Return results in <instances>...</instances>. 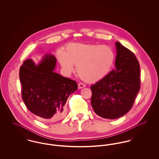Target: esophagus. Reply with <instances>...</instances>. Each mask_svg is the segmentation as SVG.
<instances>
[{"mask_svg": "<svg viewBox=\"0 0 159 159\" xmlns=\"http://www.w3.org/2000/svg\"><path fill=\"white\" fill-rule=\"evenodd\" d=\"M85 86H86V85L84 84H83V83H80L78 84V89H82V88H84Z\"/></svg>", "mask_w": 159, "mask_h": 159, "instance_id": "1", "label": "esophagus"}]
</instances>
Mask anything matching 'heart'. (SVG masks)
<instances>
[{
    "label": "heart",
    "mask_w": 159,
    "mask_h": 159,
    "mask_svg": "<svg viewBox=\"0 0 159 159\" xmlns=\"http://www.w3.org/2000/svg\"><path fill=\"white\" fill-rule=\"evenodd\" d=\"M62 67L70 73L76 65L80 77L89 82L103 78L113 64L114 53L107 45L72 43L66 47L65 51L58 53Z\"/></svg>",
    "instance_id": "1"
}]
</instances>
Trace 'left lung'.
I'll return each mask as SVG.
<instances>
[{
    "label": "left lung",
    "instance_id": "1",
    "mask_svg": "<svg viewBox=\"0 0 159 159\" xmlns=\"http://www.w3.org/2000/svg\"><path fill=\"white\" fill-rule=\"evenodd\" d=\"M115 45V69L91 87L93 110L109 119L119 118L130 110L141 84L139 64L135 54L118 42Z\"/></svg>",
    "mask_w": 159,
    "mask_h": 159
}]
</instances>
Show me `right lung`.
I'll use <instances>...</instances> for the list:
<instances>
[{"label": "right lung", "instance_id": "right-lung-1", "mask_svg": "<svg viewBox=\"0 0 159 159\" xmlns=\"http://www.w3.org/2000/svg\"><path fill=\"white\" fill-rule=\"evenodd\" d=\"M56 62L52 54H45L38 64L27 59L20 69L23 101L28 110L43 121L62 118L69 95L78 89L75 81L54 71Z\"/></svg>", "mask_w": 159, "mask_h": 159}]
</instances>
